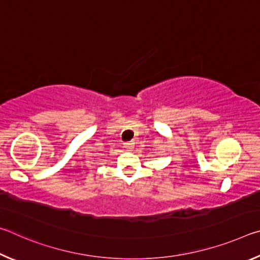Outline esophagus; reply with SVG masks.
<instances>
[{
    "label": "esophagus",
    "mask_w": 260,
    "mask_h": 260,
    "mask_svg": "<svg viewBox=\"0 0 260 260\" xmlns=\"http://www.w3.org/2000/svg\"><path fill=\"white\" fill-rule=\"evenodd\" d=\"M133 144H134V142H132V141H129V142L124 143V146H125V148L127 149V150H131V149L133 148Z\"/></svg>",
    "instance_id": "obj_1"
}]
</instances>
